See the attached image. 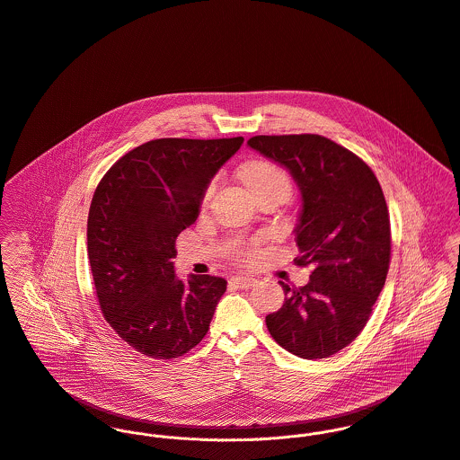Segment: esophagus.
<instances>
[{"mask_svg":"<svg viewBox=\"0 0 460 460\" xmlns=\"http://www.w3.org/2000/svg\"><path fill=\"white\" fill-rule=\"evenodd\" d=\"M231 282H233L236 288H240V289H251V288H254L257 280L252 279V277H249V275H236V277L231 279Z\"/></svg>","mask_w":460,"mask_h":460,"instance_id":"34e87169","label":"esophagus"}]
</instances>
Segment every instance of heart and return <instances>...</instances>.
Listing matches in <instances>:
<instances>
[{"mask_svg":"<svg viewBox=\"0 0 460 460\" xmlns=\"http://www.w3.org/2000/svg\"><path fill=\"white\" fill-rule=\"evenodd\" d=\"M242 178H243V181L247 183V187L251 189L252 194L264 192V190H280L286 196H289V192L293 189L289 174L282 167H279L277 164L268 162V160L249 162L242 169ZM215 187H217L215 181H211L208 185L205 194L206 199H209V196L213 194ZM238 255H242L243 259H252L255 255V251L254 249H242V251H238Z\"/></svg>","mask_w":460,"mask_h":460,"instance_id":"1","label":"heart"}]
</instances>
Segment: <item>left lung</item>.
Instances as JSON below:
<instances>
[{
  "mask_svg": "<svg viewBox=\"0 0 460 460\" xmlns=\"http://www.w3.org/2000/svg\"><path fill=\"white\" fill-rule=\"evenodd\" d=\"M247 145L296 181V262L314 266L304 288L280 282L286 300L266 315L268 332L296 357H332L365 328L386 280L392 236L381 185L359 156L317 134L255 136Z\"/></svg>",
  "mask_w": 460,
  "mask_h": 460,
  "instance_id": "8db88e82",
  "label": "left lung"
}]
</instances>
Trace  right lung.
Returning <instances> with one entry per match:
<instances>
[{"label":"right lung","mask_w":460,"mask_h":460,"mask_svg":"<svg viewBox=\"0 0 460 460\" xmlns=\"http://www.w3.org/2000/svg\"><path fill=\"white\" fill-rule=\"evenodd\" d=\"M243 137L155 139L103 176L88 215V257L105 321L137 353L181 357L208 333L222 277H176V238L199 215L217 171Z\"/></svg>","instance_id":"obj_1"}]
</instances>
